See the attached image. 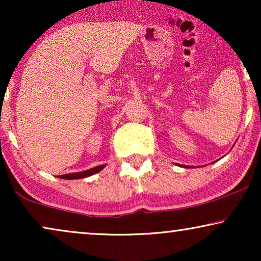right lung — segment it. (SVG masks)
I'll list each match as a JSON object with an SVG mask.
<instances>
[{
  "instance_id": "right-lung-1",
  "label": "right lung",
  "mask_w": 261,
  "mask_h": 261,
  "mask_svg": "<svg viewBox=\"0 0 261 261\" xmlns=\"http://www.w3.org/2000/svg\"><path fill=\"white\" fill-rule=\"evenodd\" d=\"M106 165H99V166H96V167H92L90 170H87V171H83V172H77V173H69V174H63V176H60V178H63V179H81V178H85V177H89V176H92V174L97 173L101 171L103 167Z\"/></svg>"
}]
</instances>
